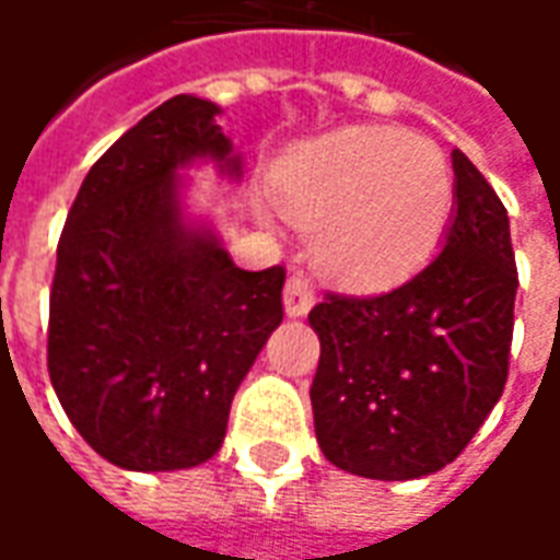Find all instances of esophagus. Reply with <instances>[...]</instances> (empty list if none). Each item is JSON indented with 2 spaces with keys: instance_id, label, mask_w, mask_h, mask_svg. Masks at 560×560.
Segmentation results:
<instances>
[{
  "instance_id": "obj_1",
  "label": "esophagus",
  "mask_w": 560,
  "mask_h": 560,
  "mask_svg": "<svg viewBox=\"0 0 560 560\" xmlns=\"http://www.w3.org/2000/svg\"><path fill=\"white\" fill-rule=\"evenodd\" d=\"M317 302V292L314 287L304 280L302 273H292L283 289V307H287V317H304Z\"/></svg>"
}]
</instances>
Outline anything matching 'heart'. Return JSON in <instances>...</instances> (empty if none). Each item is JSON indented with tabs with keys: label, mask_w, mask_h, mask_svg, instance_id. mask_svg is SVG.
Masks as SVG:
<instances>
[{
	"label": "heart",
	"mask_w": 560,
	"mask_h": 560,
	"mask_svg": "<svg viewBox=\"0 0 560 560\" xmlns=\"http://www.w3.org/2000/svg\"><path fill=\"white\" fill-rule=\"evenodd\" d=\"M280 210L311 229V253L353 287L418 271L445 234L454 183L442 152L390 127H350L299 145L273 170Z\"/></svg>",
	"instance_id": "heart-1"
}]
</instances>
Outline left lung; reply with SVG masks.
Segmentation results:
<instances>
[{
  "label": "left lung",
  "instance_id": "left-lung-1",
  "mask_svg": "<svg viewBox=\"0 0 560 560\" xmlns=\"http://www.w3.org/2000/svg\"><path fill=\"white\" fill-rule=\"evenodd\" d=\"M454 210L442 253L384 295H329L311 384L326 460L377 481L448 466L503 396L518 271L506 207L464 152H451Z\"/></svg>",
  "mask_w": 560,
  "mask_h": 560
}]
</instances>
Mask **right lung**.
I'll return each mask as SVG.
<instances>
[{
	"label": "right lung",
	"instance_id": "right-lung-1",
	"mask_svg": "<svg viewBox=\"0 0 560 560\" xmlns=\"http://www.w3.org/2000/svg\"><path fill=\"white\" fill-rule=\"evenodd\" d=\"M219 112L179 94L130 127L84 176L57 246L54 393L81 439L130 472L207 464L283 319L287 271L237 268L185 200V170L243 176Z\"/></svg>",
	"mask_w": 560,
	"mask_h": 560
}]
</instances>
